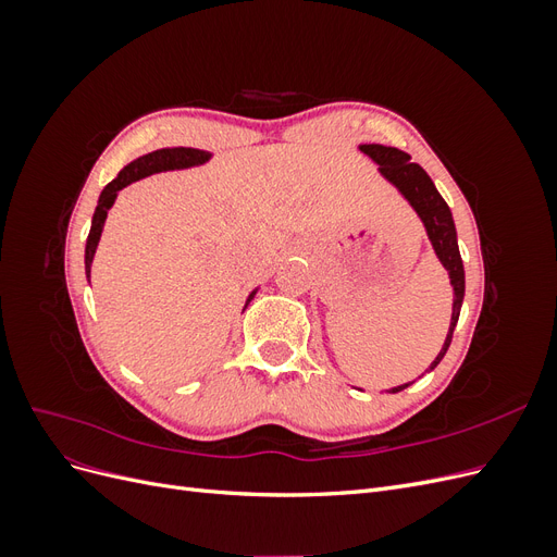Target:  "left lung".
<instances>
[{
  "instance_id": "obj_1",
  "label": "left lung",
  "mask_w": 557,
  "mask_h": 557,
  "mask_svg": "<svg viewBox=\"0 0 557 557\" xmlns=\"http://www.w3.org/2000/svg\"><path fill=\"white\" fill-rule=\"evenodd\" d=\"M360 150L364 156L372 158L379 164V172L391 181L395 188L409 199V205L416 209V213L423 221L428 237L432 242V248L436 252V258L446 267V272L450 276L453 285V315H450V327L446 334L444 348L440 350V356L434 358L430 369L442 362L446 356V350L453 339V330L458 325L460 309H462V299H465V267L460 258V248H458V234H455V223L450 209L444 201V197L436 193L432 178L425 174V170L420 164L411 162L409 153H404L399 148L391 146H381V144H362ZM404 387H409V383L393 387L391 393H399Z\"/></svg>"
}]
</instances>
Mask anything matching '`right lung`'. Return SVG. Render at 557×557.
I'll return each mask as SVG.
<instances>
[{"mask_svg": "<svg viewBox=\"0 0 557 557\" xmlns=\"http://www.w3.org/2000/svg\"><path fill=\"white\" fill-rule=\"evenodd\" d=\"M211 158V153H207V150H199V148H160V150H153V153L148 156H141L134 162H129L127 166H123L121 174H117L107 188L102 190V195H99V201H97V209H95V215H92V227H90V234H88V242H86V276L90 281V267H92V258H95V250H97V244H99V237H102V230H104V221H107V213L109 209L113 207V201L117 197V190H123L125 185L139 181V178H146L150 174H158V172H170V170H188V166H197V164H205L207 160ZM252 295H256V290H252L246 299V307L248 301L252 299Z\"/></svg>", "mask_w": 557, "mask_h": 557, "instance_id": "obj_1", "label": "right lung"}]
</instances>
